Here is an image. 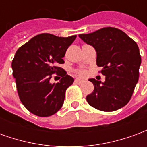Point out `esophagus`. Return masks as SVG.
<instances>
[{
	"label": "esophagus",
	"instance_id": "esophagus-1",
	"mask_svg": "<svg viewBox=\"0 0 147 147\" xmlns=\"http://www.w3.org/2000/svg\"><path fill=\"white\" fill-rule=\"evenodd\" d=\"M84 81L83 80H80V79H76L75 80V83H77V84H82Z\"/></svg>",
	"mask_w": 147,
	"mask_h": 147
}]
</instances>
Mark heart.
<instances>
[{"instance_id":"b5f03b06","label":"heart","mask_w":147,"mask_h":147,"mask_svg":"<svg viewBox=\"0 0 147 147\" xmlns=\"http://www.w3.org/2000/svg\"><path fill=\"white\" fill-rule=\"evenodd\" d=\"M76 72L78 75H80V76H84V75L86 74V72H85L84 71H82V70H77Z\"/></svg>"}]
</instances>
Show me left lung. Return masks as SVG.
I'll return each mask as SVG.
<instances>
[{
  "label": "left lung",
  "instance_id": "1",
  "mask_svg": "<svg viewBox=\"0 0 147 147\" xmlns=\"http://www.w3.org/2000/svg\"><path fill=\"white\" fill-rule=\"evenodd\" d=\"M97 52V65L105 82L90 79L94 89L86 96L94 108L112 112L127 105L139 80L141 56L136 42L120 29L104 27L90 34L79 35Z\"/></svg>",
  "mask_w": 147,
  "mask_h": 147
}]
</instances>
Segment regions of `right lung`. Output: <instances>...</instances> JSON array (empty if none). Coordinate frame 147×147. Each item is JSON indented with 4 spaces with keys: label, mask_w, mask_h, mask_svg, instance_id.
<instances>
[{
    "label": "right lung",
    "mask_w": 147,
    "mask_h": 147,
    "mask_svg": "<svg viewBox=\"0 0 147 147\" xmlns=\"http://www.w3.org/2000/svg\"><path fill=\"white\" fill-rule=\"evenodd\" d=\"M76 38L41 34L18 49L11 62L12 74L21 102L31 113L49 117L62 107L74 79L58 65L64 63L63 57ZM54 73L61 77L57 84L49 82Z\"/></svg>",
    "instance_id": "obj_1"
}]
</instances>
